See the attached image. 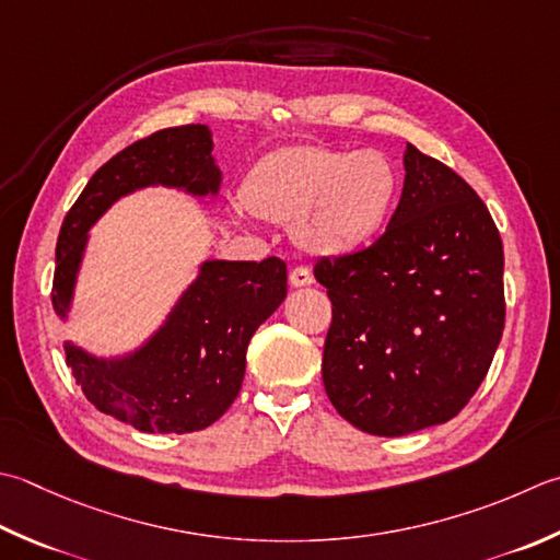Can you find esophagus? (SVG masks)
<instances>
[{
	"instance_id": "obj_1",
	"label": "esophagus",
	"mask_w": 560,
	"mask_h": 560,
	"mask_svg": "<svg viewBox=\"0 0 560 560\" xmlns=\"http://www.w3.org/2000/svg\"><path fill=\"white\" fill-rule=\"evenodd\" d=\"M289 281H291V287H295V289L311 287V283H313V273H311L308 267H293L291 273H289Z\"/></svg>"
}]
</instances>
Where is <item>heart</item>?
<instances>
[{"label":"heart","instance_id":"heart-1","mask_svg":"<svg viewBox=\"0 0 560 560\" xmlns=\"http://www.w3.org/2000/svg\"><path fill=\"white\" fill-rule=\"evenodd\" d=\"M396 191V170L378 150L301 145L259 160L243 201L269 223L293 225L305 252L342 257L381 235Z\"/></svg>","mask_w":560,"mask_h":560}]
</instances>
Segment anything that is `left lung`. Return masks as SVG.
Returning a JSON list of instances; mask_svg holds the SVG:
<instances>
[{"mask_svg": "<svg viewBox=\"0 0 560 560\" xmlns=\"http://www.w3.org/2000/svg\"><path fill=\"white\" fill-rule=\"evenodd\" d=\"M502 267V240L480 196L408 145L386 233L313 267L332 301L323 383L335 410L376 436L456 418L505 327Z\"/></svg>", "mask_w": 560, "mask_h": 560, "instance_id": "left-lung-1", "label": "left lung"}]
</instances>
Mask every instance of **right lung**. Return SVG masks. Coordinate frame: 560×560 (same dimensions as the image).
<instances>
[{
    "label": "right lung",
    "instance_id": "add662e5",
    "mask_svg": "<svg viewBox=\"0 0 560 560\" xmlns=\"http://www.w3.org/2000/svg\"><path fill=\"white\" fill-rule=\"evenodd\" d=\"M211 148L206 126L162 128L94 172L65 215L55 247L50 295L58 315H68L86 230L96 218L124 194L150 184L215 194L221 170ZM283 299L287 265L279 257L206 261L167 323L133 357L104 361L68 342V366L96 410L140 432L206 430L237 398L249 339Z\"/></svg>",
    "mask_w": 560,
    "mask_h": 560
}]
</instances>
